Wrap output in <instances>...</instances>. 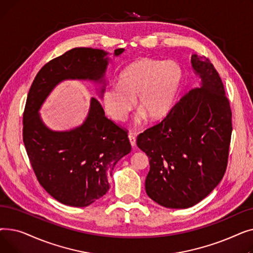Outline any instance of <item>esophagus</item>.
Segmentation results:
<instances>
[{"label":"esophagus","instance_id":"obj_1","mask_svg":"<svg viewBox=\"0 0 253 253\" xmlns=\"http://www.w3.org/2000/svg\"><path fill=\"white\" fill-rule=\"evenodd\" d=\"M128 138H129V140H130L131 147L134 148L135 145H136V138H135V135H134L133 133H130V134L128 135Z\"/></svg>","mask_w":253,"mask_h":253}]
</instances>
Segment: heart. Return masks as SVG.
Listing matches in <instances>:
<instances>
[{
  "label": "heart",
  "mask_w": 253,
  "mask_h": 253,
  "mask_svg": "<svg viewBox=\"0 0 253 253\" xmlns=\"http://www.w3.org/2000/svg\"><path fill=\"white\" fill-rule=\"evenodd\" d=\"M182 81V71L174 61L140 58L120 74L118 84L106 86L101 92V102L117 122H123L135 104L151 119L166 116L173 106Z\"/></svg>",
  "instance_id": "obj_1"
}]
</instances>
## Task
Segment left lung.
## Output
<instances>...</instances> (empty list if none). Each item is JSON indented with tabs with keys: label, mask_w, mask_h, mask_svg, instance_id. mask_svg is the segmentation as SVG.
I'll return each mask as SVG.
<instances>
[{
	"label": "left lung",
	"mask_w": 253,
	"mask_h": 253,
	"mask_svg": "<svg viewBox=\"0 0 253 253\" xmlns=\"http://www.w3.org/2000/svg\"><path fill=\"white\" fill-rule=\"evenodd\" d=\"M191 63L200 85L136 140L150 159L145 192L166 208L202 201L220 182L228 163L232 112L221 79L206 57L193 54Z\"/></svg>",
	"instance_id": "1"
}]
</instances>
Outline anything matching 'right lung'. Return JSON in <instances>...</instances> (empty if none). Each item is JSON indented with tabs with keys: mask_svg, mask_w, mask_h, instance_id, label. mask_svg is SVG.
I'll return each instance as SVG.
<instances>
[{
	"mask_svg": "<svg viewBox=\"0 0 253 253\" xmlns=\"http://www.w3.org/2000/svg\"><path fill=\"white\" fill-rule=\"evenodd\" d=\"M124 52L116 49L114 56ZM110 53L74 48L46 63L37 74L23 113V142L40 184L64 205L86 207L110 190L109 176L120 159L131 152L127 132L104 116L100 102L91 97L84 122L71 130L50 129L40 115L43 103L66 80L106 85Z\"/></svg>",
	"mask_w": 253,
	"mask_h": 253,
	"instance_id": "1",
	"label": "right lung"
}]
</instances>
